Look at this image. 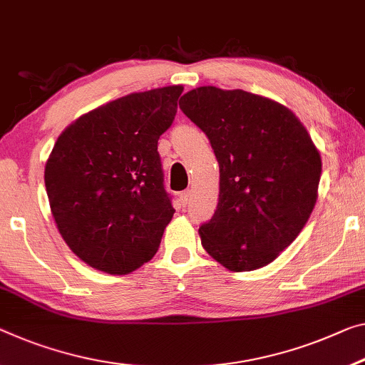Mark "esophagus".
<instances>
[{"label": "esophagus", "mask_w": 365, "mask_h": 365, "mask_svg": "<svg viewBox=\"0 0 365 365\" xmlns=\"http://www.w3.org/2000/svg\"><path fill=\"white\" fill-rule=\"evenodd\" d=\"M190 195H192V189H186V190H182L181 194H179V199H181L182 205L189 204V200H190Z\"/></svg>", "instance_id": "34e87169"}]
</instances>
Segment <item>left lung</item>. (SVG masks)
Listing matches in <instances>:
<instances>
[{
  "mask_svg": "<svg viewBox=\"0 0 365 365\" xmlns=\"http://www.w3.org/2000/svg\"><path fill=\"white\" fill-rule=\"evenodd\" d=\"M179 108L210 140L220 168L204 250L233 272L272 262L310 218L322 156L292 110L243 89L200 86Z\"/></svg>",
  "mask_w": 365,
  "mask_h": 365,
  "instance_id": "left-lung-1",
  "label": "left lung"
}]
</instances>
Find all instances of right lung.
<instances>
[{
    "mask_svg": "<svg viewBox=\"0 0 365 365\" xmlns=\"http://www.w3.org/2000/svg\"><path fill=\"white\" fill-rule=\"evenodd\" d=\"M182 86L132 93L83 114L60 133L46 189L70 250L98 271L124 276L148 262L175 209L163 186L158 138Z\"/></svg>",
    "mask_w": 365,
    "mask_h": 365,
    "instance_id": "1",
    "label": "right lung"
}]
</instances>
